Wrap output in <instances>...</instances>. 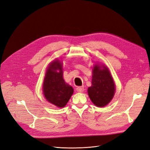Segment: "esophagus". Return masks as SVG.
<instances>
[{
    "instance_id": "obj_1",
    "label": "esophagus",
    "mask_w": 150,
    "mask_h": 150,
    "mask_svg": "<svg viewBox=\"0 0 150 150\" xmlns=\"http://www.w3.org/2000/svg\"><path fill=\"white\" fill-rule=\"evenodd\" d=\"M76 91L79 93H82L84 91V87L83 86H79L76 88Z\"/></svg>"
}]
</instances>
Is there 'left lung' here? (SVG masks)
I'll list each match as a JSON object with an SVG mask.
<instances>
[{
    "label": "left lung",
    "mask_w": 150,
    "mask_h": 150,
    "mask_svg": "<svg viewBox=\"0 0 150 150\" xmlns=\"http://www.w3.org/2000/svg\"><path fill=\"white\" fill-rule=\"evenodd\" d=\"M91 83L88 89L90 99L98 107L106 106L112 100L116 89L110 71L106 66L94 64Z\"/></svg>",
    "instance_id": "8db88e82"
}]
</instances>
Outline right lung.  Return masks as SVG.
Returning <instances> with one entry per match:
<instances>
[{
    "label": "right lung",
    "mask_w": 150,
    "mask_h": 150,
    "mask_svg": "<svg viewBox=\"0 0 150 150\" xmlns=\"http://www.w3.org/2000/svg\"><path fill=\"white\" fill-rule=\"evenodd\" d=\"M46 100L59 108L64 107L74 93L72 86L63 79L62 63L56 59L50 63L42 86Z\"/></svg>",
    "instance_id": "right-lung-1"
}]
</instances>
